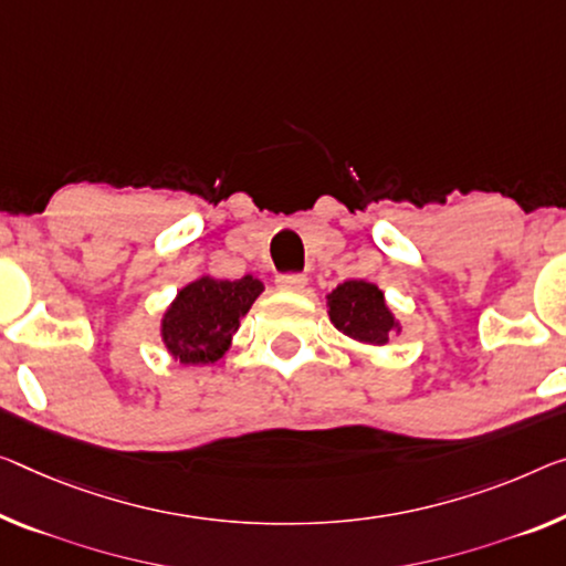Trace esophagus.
<instances>
[{"mask_svg": "<svg viewBox=\"0 0 566 566\" xmlns=\"http://www.w3.org/2000/svg\"><path fill=\"white\" fill-rule=\"evenodd\" d=\"M306 283H308L306 275H301V273H283L275 277V285L285 293H301L303 289H306Z\"/></svg>", "mask_w": 566, "mask_h": 566, "instance_id": "34e87169", "label": "esophagus"}]
</instances>
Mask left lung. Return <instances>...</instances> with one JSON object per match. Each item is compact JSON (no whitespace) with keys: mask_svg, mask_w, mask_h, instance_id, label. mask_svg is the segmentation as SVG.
<instances>
[{"mask_svg":"<svg viewBox=\"0 0 566 566\" xmlns=\"http://www.w3.org/2000/svg\"><path fill=\"white\" fill-rule=\"evenodd\" d=\"M328 318L354 342L385 346L399 332L395 313L389 311L385 293L367 281H346L326 295Z\"/></svg>","mask_w":566,"mask_h":566,"instance_id":"1","label":"left lung"}]
</instances>
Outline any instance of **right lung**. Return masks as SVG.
<instances>
[{"label":"right lung","mask_w":566,"mask_h":566,"mask_svg":"<svg viewBox=\"0 0 566 566\" xmlns=\"http://www.w3.org/2000/svg\"><path fill=\"white\" fill-rule=\"evenodd\" d=\"M263 293L253 275L217 281L202 275L185 285L161 318V342L179 364H212L230 349L240 318Z\"/></svg>","instance_id":"1"}]
</instances>
